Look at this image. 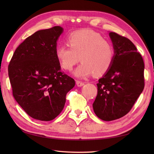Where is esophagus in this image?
Returning a JSON list of instances; mask_svg holds the SVG:
<instances>
[{"instance_id":"obj_1","label":"esophagus","mask_w":154,"mask_h":154,"mask_svg":"<svg viewBox=\"0 0 154 154\" xmlns=\"http://www.w3.org/2000/svg\"><path fill=\"white\" fill-rule=\"evenodd\" d=\"M76 84H77V85L78 87H82V86H83L84 85H85V83L83 82V81H76Z\"/></svg>"}]
</instances>
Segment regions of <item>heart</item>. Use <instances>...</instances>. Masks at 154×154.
<instances>
[{
  "label": "heart",
  "instance_id": "obj_1",
  "mask_svg": "<svg viewBox=\"0 0 154 154\" xmlns=\"http://www.w3.org/2000/svg\"><path fill=\"white\" fill-rule=\"evenodd\" d=\"M68 45L55 50V56L61 67L71 71L78 61L81 63L73 72L75 76L86 78L93 74H105L112 66L114 51L109 42L91 30L75 31L69 35Z\"/></svg>",
  "mask_w": 154,
  "mask_h": 154
}]
</instances>
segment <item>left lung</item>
I'll list each match as a JSON object with an SVG mask.
<instances>
[{
  "mask_svg": "<svg viewBox=\"0 0 154 154\" xmlns=\"http://www.w3.org/2000/svg\"><path fill=\"white\" fill-rule=\"evenodd\" d=\"M114 56L110 69L99 80L93 104L100 119H119L130 112L144 88L143 58L129 39L111 32Z\"/></svg>",
  "mask_w": 154,
  "mask_h": 154,
  "instance_id": "left-lung-1",
  "label": "left lung"
}]
</instances>
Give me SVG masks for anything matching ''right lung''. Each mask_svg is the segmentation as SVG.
<instances>
[{"label": "right lung", "instance_id": "add662e5", "mask_svg": "<svg viewBox=\"0 0 154 154\" xmlns=\"http://www.w3.org/2000/svg\"><path fill=\"white\" fill-rule=\"evenodd\" d=\"M63 31L54 26L37 31L19 45L8 65L13 97L29 116L50 121L63 109L75 80L61 71L55 56Z\"/></svg>", "mask_w": 154, "mask_h": 154}]
</instances>
